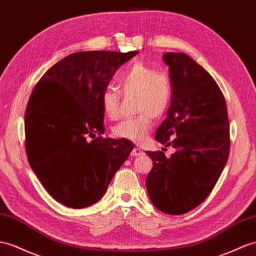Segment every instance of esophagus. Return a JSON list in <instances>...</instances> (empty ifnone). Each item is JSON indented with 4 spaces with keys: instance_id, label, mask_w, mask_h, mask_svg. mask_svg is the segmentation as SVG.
<instances>
[{
    "instance_id": "esophagus-1",
    "label": "esophagus",
    "mask_w": 256,
    "mask_h": 256,
    "mask_svg": "<svg viewBox=\"0 0 256 256\" xmlns=\"http://www.w3.org/2000/svg\"><path fill=\"white\" fill-rule=\"evenodd\" d=\"M144 154V152L140 148H134L130 152V156H140Z\"/></svg>"
}]
</instances>
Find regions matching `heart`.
<instances>
[{"instance_id":"obj_1","label":"heart","mask_w":256,"mask_h":256,"mask_svg":"<svg viewBox=\"0 0 256 256\" xmlns=\"http://www.w3.org/2000/svg\"><path fill=\"white\" fill-rule=\"evenodd\" d=\"M123 94H134L135 110L138 116L122 120L114 126L118 138L142 144L152 130V116L160 118L166 112L172 100V82L163 71L154 70L144 62H135L119 78ZM121 94L114 88L102 90L100 102L104 114L111 120L119 116Z\"/></svg>"}]
</instances>
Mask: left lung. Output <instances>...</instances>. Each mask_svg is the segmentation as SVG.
Segmentation results:
<instances>
[{"label":"left lung","mask_w":256,"mask_h":256,"mask_svg":"<svg viewBox=\"0 0 256 256\" xmlns=\"http://www.w3.org/2000/svg\"><path fill=\"white\" fill-rule=\"evenodd\" d=\"M172 100L156 140L176 152H146L154 166L146 187L154 206L166 214L190 211L211 194L229 156L225 97L208 71L184 53H166Z\"/></svg>","instance_id":"left-lung-1"}]
</instances>
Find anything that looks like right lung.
<instances>
[{"label":"right lung","mask_w":256,"mask_h":256,"mask_svg":"<svg viewBox=\"0 0 256 256\" xmlns=\"http://www.w3.org/2000/svg\"><path fill=\"white\" fill-rule=\"evenodd\" d=\"M137 53H74L50 67L32 90L24 112L26 152L43 187L66 206L82 208L100 200L133 150L128 140L100 136V96Z\"/></svg>","instance_id":"obj_1"}]
</instances>
